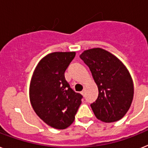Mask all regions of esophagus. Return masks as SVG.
Wrapping results in <instances>:
<instances>
[{"label": "esophagus", "mask_w": 148, "mask_h": 148, "mask_svg": "<svg viewBox=\"0 0 148 148\" xmlns=\"http://www.w3.org/2000/svg\"><path fill=\"white\" fill-rule=\"evenodd\" d=\"M80 93H81L82 95H84H84H85V90H83V91H82Z\"/></svg>", "instance_id": "esophagus-1"}]
</instances>
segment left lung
Wrapping results in <instances>:
<instances>
[{
    "label": "left lung",
    "mask_w": 148,
    "mask_h": 148,
    "mask_svg": "<svg viewBox=\"0 0 148 148\" xmlns=\"http://www.w3.org/2000/svg\"><path fill=\"white\" fill-rule=\"evenodd\" d=\"M97 84L99 96L90 106L97 119L116 122L127 113L133 99V81L119 59L101 48L85 50L80 56Z\"/></svg>",
    "instance_id": "obj_1"
}]
</instances>
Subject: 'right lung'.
<instances>
[{"mask_svg": "<svg viewBox=\"0 0 148 148\" xmlns=\"http://www.w3.org/2000/svg\"><path fill=\"white\" fill-rule=\"evenodd\" d=\"M75 52H56L43 57L36 67L30 84L32 108L47 125L64 130L75 119L83 98L70 87L64 71Z\"/></svg>", "mask_w": 148, "mask_h": 148, "instance_id": "1", "label": "right lung"}]
</instances>
